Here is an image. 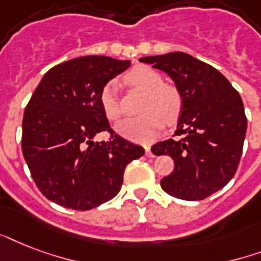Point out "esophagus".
Wrapping results in <instances>:
<instances>
[{
  "label": "esophagus",
  "mask_w": 261,
  "mask_h": 261,
  "mask_svg": "<svg viewBox=\"0 0 261 261\" xmlns=\"http://www.w3.org/2000/svg\"><path fill=\"white\" fill-rule=\"evenodd\" d=\"M145 151H146L147 157H154V155H153V153H151L150 147H149V146H145Z\"/></svg>",
  "instance_id": "obj_1"
}]
</instances>
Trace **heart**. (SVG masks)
Instances as JSON below:
<instances>
[{"instance_id": "heart-1", "label": "heart", "mask_w": 261, "mask_h": 261, "mask_svg": "<svg viewBox=\"0 0 261 261\" xmlns=\"http://www.w3.org/2000/svg\"><path fill=\"white\" fill-rule=\"evenodd\" d=\"M126 83L141 88L146 93L139 107L138 118L123 119L115 124L119 135L134 142H151L163 131L164 123L172 124L181 110V97L177 89L164 84L159 71L149 66H137L126 75ZM100 104L104 115L110 120L122 114V104L116 81H110L100 92Z\"/></svg>"}]
</instances>
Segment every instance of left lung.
<instances>
[{
	"instance_id": "8db88e82",
	"label": "left lung",
	"mask_w": 261,
	"mask_h": 261,
	"mask_svg": "<svg viewBox=\"0 0 261 261\" xmlns=\"http://www.w3.org/2000/svg\"><path fill=\"white\" fill-rule=\"evenodd\" d=\"M139 62L167 73L181 97L174 135L182 138L151 146L153 154H168L174 161L161 187L182 200L206 199L226 186L239 168L247 134L241 96L222 73L181 51L143 57Z\"/></svg>"
}]
</instances>
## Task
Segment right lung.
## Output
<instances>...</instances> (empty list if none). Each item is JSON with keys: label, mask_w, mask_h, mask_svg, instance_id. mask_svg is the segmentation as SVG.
I'll return each instance as SVG.
<instances>
[{"label": "right lung", "mask_w": 261, "mask_h": 261, "mask_svg": "<svg viewBox=\"0 0 261 261\" xmlns=\"http://www.w3.org/2000/svg\"><path fill=\"white\" fill-rule=\"evenodd\" d=\"M130 61L89 55L57 65L35 89L22 118L21 149L35 184L59 206L85 211L118 195L127 164L142 146L114 134L100 104L102 87ZM113 134L94 143L98 132Z\"/></svg>", "instance_id": "1"}]
</instances>
